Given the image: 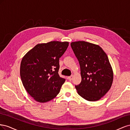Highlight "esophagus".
I'll return each mask as SVG.
<instances>
[{
    "instance_id": "34e87169",
    "label": "esophagus",
    "mask_w": 130,
    "mask_h": 130,
    "mask_svg": "<svg viewBox=\"0 0 130 130\" xmlns=\"http://www.w3.org/2000/svg\"><path fill=\"white\" fill-rule=\"evenodd\" d=\"M68 80H69V81H71V80H72V78H73V76L72 75V76H68Z\"/></svg>"
}]
</instances>
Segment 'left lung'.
Here are the masks:
<instances>
[{"label":"left lung","instance_id":"left-lung-1","mask_svg":"<svg viewBox=\"0 0 130 130\" xmlns=\"http://www.w3.org/2000/svg\"><path fill=\"white\" fill-rule=\"evenodd\" d=\"M72 48L80 66L81 82L75 86L85 100H100L111 88L113 72L107 54L97 44L85 41L72 42Z\"/></svg>","mask_w":130,"mask_h":130}]
</instances>
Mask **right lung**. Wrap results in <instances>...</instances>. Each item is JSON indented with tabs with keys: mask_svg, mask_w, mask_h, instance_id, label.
I'll list each match as a JSON object with an SVG mask.
<instances>
[{
	"mask_svg": "<svg viewBox=\"0 0 130 130\" xmlns=\"http://www.w3.org/2000/svg\"><path fill=\"white\" fill-rule=\"evenodd\" d=\"M69 45L68 42L51 41L39 43L23 56L20 75L27 92L38 103L55 98L65 79L58 72L59 59Z\"/></svg>",
	"mask_w": 130,
	"mask_h": 130,
	"instance_id": "obj_1",
	"label": "right lung"
}]
</instances>
